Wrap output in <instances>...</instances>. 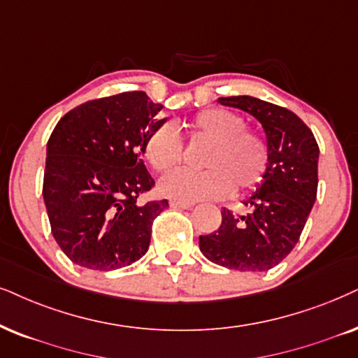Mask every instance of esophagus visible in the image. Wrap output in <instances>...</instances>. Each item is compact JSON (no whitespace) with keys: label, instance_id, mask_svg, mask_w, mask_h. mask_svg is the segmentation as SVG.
I'll return each mask as SVG.
<instances>
[{"label":"esophagus","instance_id":"esophagus-1","mask_svg":"<svg viewBox=\"0 0 358 358\" xmlns=\"http://www.w3.org/2000/svg\"><path fill=\"white\" fill-rule=\"evenodd\" d=\"M170 206L171 208H180V210H189V208H193V203H185V201H170Z\"/></svg>","mask_w":358,"mask_h":358}]
</instances>
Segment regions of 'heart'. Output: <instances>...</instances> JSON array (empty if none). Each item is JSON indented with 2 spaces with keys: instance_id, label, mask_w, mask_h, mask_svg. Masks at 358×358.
<instances>
[{
  "instance_id": "b5f03b06",
  "label": "heart",
  "mask_w": 358,
  "mask_h": 358,
  "mask_svg": "<svg viewBox=\"0 0 358 358\" xmlns=\"http://www.w3.org/2000/svg\"><path fill=\"white\" fill-rule=\"evenodd\" d=\"M194 137L210 142L205 171L180 170L165 176L160 192L173 200L192 203L218 200L234 192H250L262 180L268 166V147L259 135L244 130V120L233 112L208 108L189 122ZM145 158L162 173L182 164L183 143L173 125H160L145 140Z\"/></svg>"
}]
</instances>
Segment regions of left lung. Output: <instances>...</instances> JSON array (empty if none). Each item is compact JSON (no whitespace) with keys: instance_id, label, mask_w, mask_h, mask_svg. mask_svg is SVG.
I'll return each mask as SVG.
<instances>
[{"instance_id":"obj_1","label":"left lung","mask_w":358,"mask_h":358,"mask_svg":"<svg viewBox=\"0 0 358 358\" xmlns=\"http://www.w3.org/2000/svg\"><path fill=\"white\" fill-rule=\"evenodd\" d=\"M221 106L255 117L266 134L268 166L243 205L246 215L223 208L221 226L200 236V250L215 264L236 271L273 269L294 250L317 198L319 145L289 108L251 96L220 97Z\"/></svg>"}]
</instances>
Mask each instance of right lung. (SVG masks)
Returning <instances> with one entry per match:
<instances>
[{"mask_svg":"<svg viewBox=\"0 0 358 358\" xmlns=\"http://www.w3.org/2000/svg\"><path fill=\"white\" fill-rule=\"evenodd\" d=\"M142 90L72 108L46 147L43 198L52 236L85 269L112 271L138 261L150 246L153 220L169 201L137 205L155 182L142 155L145 140L169 117Z\"/></svg>","mask_w":358,"mask_h":358,"instance_id":"add662e5","label":"right lung"}]
</instances>
